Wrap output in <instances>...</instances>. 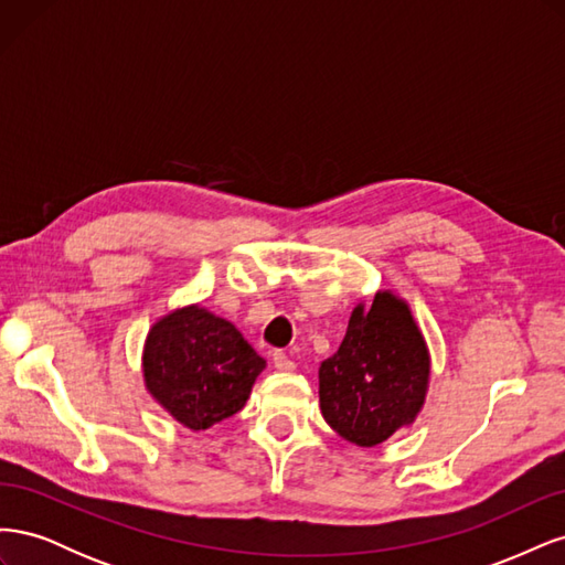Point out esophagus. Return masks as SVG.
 I'll return each instance as SVG.
<instances>
[{
	"mask_svg": "<svg viewBox=\"0 0 565 565\" xmlns=\"http://www.w3.org/2000/svg\"><path fill=\"white\" fill-rule=\"evenodd\" d=\"M273 365H276V370H280V372H292L297 367V363L285 351L273 353Z\"/></svg>",
	"mask_w": 565,
	"mask_h": 565,
	"instance_id": "34e87169",
	"label": "esophagus"
}]
</instances>
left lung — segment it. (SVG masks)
Returning a JSON list of instances; mask_svg holds the SVG:
<instances>
[{"label":"left lung","mask_w":565,"mask_h":565,"mask_svg":"<svg viewBox=\"0 0 565 565\" xmlns=\"http://www.w3.org/2000/svg\"><path fill=\"white\" fill-rule=\"evenodd\" d=\"M318 377L324 422L353 446L374 448L413 424L429 391L431 355L407 301L384 289L358 303Z\"/></svg>","instance_id":"left-lung-1"}]
</instances>
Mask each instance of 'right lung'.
I'll return each instance as SVG.
<instances>
[{
	"instance_id": "obj_1",
	"label": "right lung",
	"mask_w": 565,
	"mask_h": 565,
	"mask_svg": "<svg viewBox=\"0 0 565 565\" xmlns=\"http://www.w3.org/2000/svg\"><path fill=\"white\" fill-rule=\"evenodd\" d=\"M264 367L235 324L200 303L162 316L143 344L148 393L191 431L241 413Z\"/></svg>"
}]
</instances>
